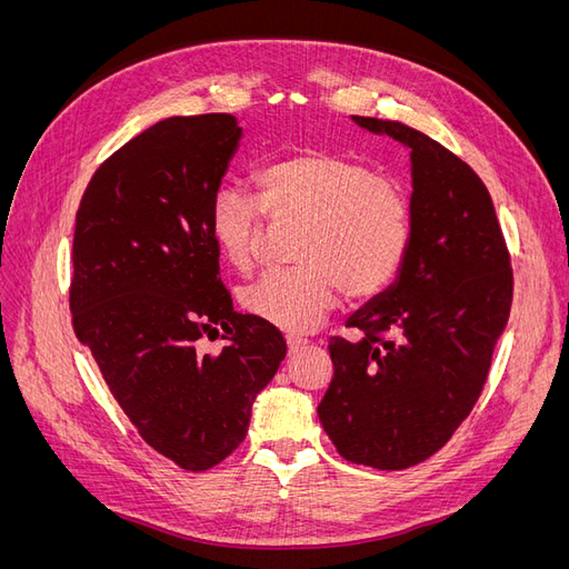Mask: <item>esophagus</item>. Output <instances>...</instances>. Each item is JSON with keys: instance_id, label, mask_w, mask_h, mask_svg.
<instances>
[{"instance_id": "1", "label": "esophagus", "mask_w": 569, "mask_h": 569, "mask_svg": "<svg viewBox=\"0 0 569 569\" xmlns=\"http://www.w3.org/2000/svg\"><path fill=\"white\" fill-rule=\"evenodd\" d=\"M306 339H299V337H287V353L289 356H297L301 349H306Z\"/></svg>"}]
</instances>
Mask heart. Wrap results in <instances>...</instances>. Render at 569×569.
<instances>
[{
	"mask_svg": "<svg viewBox=\"0 0 569 569\" xmlns=\"http://www.w3.org/2000/svg\"><path fill=\"white\" fill-rule=\"evenodd\" d=\"M253 197L272 226H297L291 261L242 291L244 311L282 332H311L337 303L368 299L399 274L410 247V201L389 178L372 176L335 151L306 147L258 166ZM209 232L234 272L261 256L263 222L251 199L220 189L209 203Z\"/></svg>",
	"mask_w": 569,
	"mask_h": 569,
	"instance_id": "b5f03b06",
	"label": "heart"
}]
</instances>
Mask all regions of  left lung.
Masks as SVG:
<instances>
[{
  "mask_svg": "<svg viewBox=\"0 0 569 569\" xmlns=\"http://www.w3.org/2000/svg\"><path fill=\"white\" fill-rule=\"evenodd\" d=\"M410 151V247L393 282L335 337V377L318 418L337 451L377 470L437 453L470 416L512 301L510 256L475 170L432 137L351 116Z\"/></svg>",
  "mask_w": 569,
  "mask_h": 569,
  "instance_id": "8db88e82",
  "label": "left lung"
}]
</instances>
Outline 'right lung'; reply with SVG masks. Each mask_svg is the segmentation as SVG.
Masks as SVG:
<instances>
[{
  "instance_id": "right-lung-1",
  "label": "right lung",
  "mask_w": 569,
  "mask_h": 569,
  "mask_svg": "<svg viewBox=\"0 0 569 569\" xmlns=\"http://www.w3.org/2000/svg\"><path fill=\"white\" fill-rule=\"evenodd\" d=\"M242 137L232 113L159 120L99 166L76 216V335L142 439L189 472L244 441L287 353L278 327L232 308L206 220ZM218 323L229 347L201 355Z\"/></svg>"
}]
</instances>
